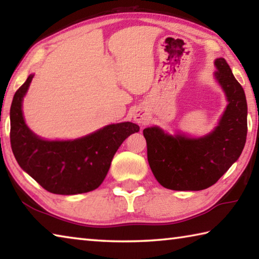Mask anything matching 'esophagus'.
<instances>
[{"label": "esophagus", "mask_w": 259, "mask_h": 259, "mask_svg": "<svg viewBox=\"0 0 259 259\" xmlns=\"http://www.w3.org/2000/svg\"><path fill=\"white\" fill-rule=\"evenodd\" d=\"M133 116H134V120L137 122V123H139V124H145L146 122H147V120H148L147 114L144 112L143 109H140V108L135 109Z\"/></svg>", "instance_id": "34e87169"}]
</instances>
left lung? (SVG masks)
I'll list each match as a JSON object with an SVG mask.
<instances>
[{
  "label": "left lung",
  "mask_w": 259,
  "mask_h": 259,
  "mask_svg": "<svg viewBox=\"0 0 259 259\" xmlns=\"http://www.w3.org/2000/svg\"><path fill=\"white\" fill-rule=\"evenodd\" d=\"M214 77L227 97L212 133L200 138L171 136L159 126L144 129L147 160L156 181L174 191H201L213 185L239 159L247 139V100L224 58L214 60Z\"/></svg>",
  "instance_id": "left-lung-1"
}]
</instances>
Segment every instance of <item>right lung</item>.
<instances>
[{
    "instance_id": "obj_1",
    "label": "right lung",
    "mask_w": 259,
    "mask_h": 259,
    "mask_svg": "<svg viewBox=\"0 0 259 259\" xmlns=\"http://www.w3.org/2000/svg\"><path fill=\"white\" fill-rule=\"evenodd\" d=\"M34 75L16 91L10 108V142L18 164L48 192L73 195L94 191L106 177L117 148L139 126L109 124L74 140H45L25 123L21 103Z\"/></svg>"
}]
</instances>
